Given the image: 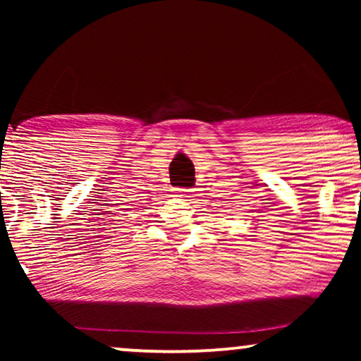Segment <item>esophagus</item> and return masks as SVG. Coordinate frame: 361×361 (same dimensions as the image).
<instances>
[{
  "label": "esophagus",
  "instance_id": "34e87169",
  "mask_svg": "<svg viewBox=\"0 0 361 361\" xmlns=\"http://www.w3.org/2000/svg\"><path fill=\"white\" fill-rule=\"evenodd\" d=\"M176 194L185 199V197H189V189H176Z\"/></svg>",
  "mask_w": 361,
  "mask_h": 361
}]
</instances>
